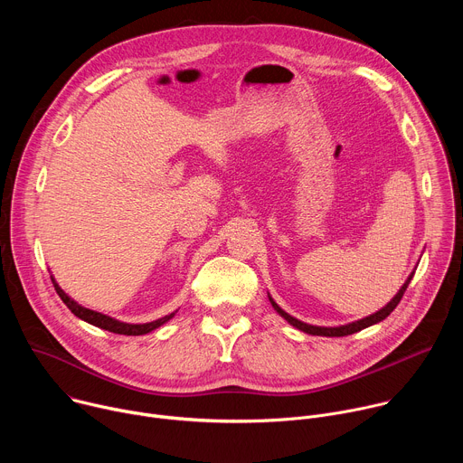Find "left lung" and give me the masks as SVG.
<instances>
[{
	"mask_svg": "<svg viewBox=\"0 0 463 463\" xmlns=\"http://www.w3.org/2000/svg\"><path fill=\"white\" fill-rule=\"evenodd\" d=\"M412 277H414V273L409 277V280L403 284V288L400 289V293L395 295L383 309H379L377 313H373V315H370V317H366V318H361V320H357V322H352V324H348V326H339V327H318V326H311V324H304V322H300V320H297V318H293L291 315H288L284 309H280L275 302H273V298L269 297V300H271V304H273V307L289 322V324H293L295 327H298V329H302V332H306V334H311V335H322V337H345V335H352V334H357V332H361V329H364V327H368V326H372V324H377V322H381L383 318H386L393 309H395V306H398L400 302H402V298H403V295H405V291H407V288H409V284H411V280H412Z\"/></svg>",
	"mask_w": 463,
	"mask_h": 463,
	"instance_id": "8db88e82",
	"label": "left lung"
}]
</instances>
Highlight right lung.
Wrapping results in <instances>:
<instances>
[{
	"mask_svg": "<svg viewBox=\"0 0 463 463\" xmlns=\"http://www.w3.org/2000/svg\"><path fill=\"white\" fill-rule=\"evenodd\" d=\"M51 280H52V286H54L58 297L61 298V302H63L65 306H68V307L71 309V313H75L79 318H82V320H86V322H90V324H93V326H97V327L108 329V332H111V334H118V335H145V334H150L152 329L159 327L161 324H165L166 320H170V318L174 317V313H170V315H166V317H163V318H157V320L146 322V324H126V322H118V320H115V318H111V317H108V315L91 311V309H88V307L77 304L75 300H71L68 295H65V293L58 288V284L54 282V279H51Z\"/></svg>",
	"mask_w": 463,
	"mask_h": 463,
	"instance_id": "1",
	"label": "right lung"
}]
</instances>
